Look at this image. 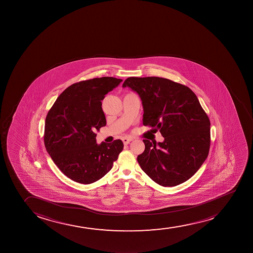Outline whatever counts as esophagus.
<instances>
[{
  "label": "esophagus",
  "instance_id": "esophagus-1",
  "mask_svg": "<svg viewBox=\"0 0 253 253\" xmlns=\"http://www.w3.org/2000/svg\"><path fill=\"white\" fill-rule=\"evenodd\" d=\"M131 140H132V138H127V137H124V138H122V141H123V143H124L125 145L129 144Z\"/></svg>",
  "mask_w": 253,
  "mask_h": 253
}]
</instances>
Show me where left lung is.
I'll list each match as a JSON object with an SVG mask.
<instances>
[{"label": "left lung", "mask_w": 253, "mask_h": 253, "mask_svg": "<svg viewBox=\"0 0 253 253\" xmlns=\"http://www.w3.org/2000/svg\"><path fill=\"white\" fill-rule=\"evenodd\" d=\"M138 93L143 124L159 129L165 140L144 139L137 160L159 185L173 187L195 175L209 155L210 121L189 87L166 78H128L122 85ZM155 129V130H156Z\"/></svg>", "instance_id": "left-lung-1"}]
</instances>
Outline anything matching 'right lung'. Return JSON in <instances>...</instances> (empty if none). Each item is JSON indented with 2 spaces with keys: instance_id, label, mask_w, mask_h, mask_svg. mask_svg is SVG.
I'll use <instances>...</instances> for the list:
<instances>
[{
  "instance_id": "obj_1",
  "label": "right lung",
  "mask_w": 253,
  "mask_h": 253,
  "mask_svg": "<svg viewBox=\"0 0 253 253\" xmlns=\"http://www.w3.org/2000/svg\"><path fill=\"white\" fill-rule=\"evenodd\" d=\"M122 82L103 77L76 83L48 112L44 146L55 165L75 182L89 184L103 177L123 150L121 139L100 145L95 139L96 131L107 123L101 101Z\"/></svg>"
}]
</instances>
